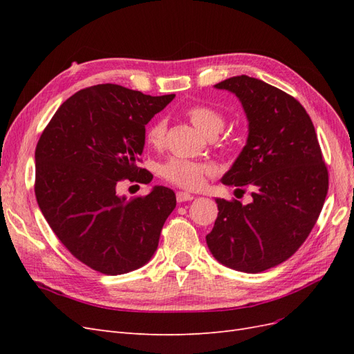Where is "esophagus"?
<instances>
[{"mask_svg": "<svg viewBox=\"0 0 354 354\" xmlns=\"http://www.w3.org/2000/svg\"><path fill=\"white\" fill-rule=\"evenodd\" d=\"M195 196L187 194V192H177V202H187L192 201Z\"/></svg>", "mask_w": 354, "mask_h": 354, "instance_id": "34e87169", "label": "esophagus"}]
</instances>
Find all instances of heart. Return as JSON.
<instances>
[{"label":"heart","mask_w":354,"mask_h":354,"mask_svg":"<svg viewBox=\"0 0 354 354\" xmlns=\"http://www.w3.org/2000/svg\"><path fill=\"white\" fill-rule=\"evenodd\" d=\"M186 116L198 130L208 137L217 136L224 127V115L207 104H194L186 109ZM167 124L162 118H156L146 127L145 140L151 147H160L164 143ZM214 174V167L196 160L173 158L160 167V176L168 183L187 190L199 189L208 176Z\"/></svg>","instance_id":"b5f03b06"}]
</instances>
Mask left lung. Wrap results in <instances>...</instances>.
Segmentation results:
<instances>
[{
	"label": "left lung",
	"mask_w": 354,
	"mask_h": 354,
	"mask_svg": "<svg viewBox=\"0 0 354 354\" xmlns=\"http://www.w3.org/2000/svg\"><path fill=\"white\" fill-rule=\"evenodd\" d=\"M241 100L248 138L226 186L251 190L246 205L217 198L218 216L207 234L221 264L260 273L283 263L315 227L328 194V168L315 127L298 100L261 80L233 77L214 85Z\"/></svg>",
	"instance_id": "1"
}]
</instances>
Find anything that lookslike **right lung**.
<instances>
[{
    "mask_svg": "<svg viewBox=\"0 0 354 354\" xmlns=\"http://www.w3.org/2000/svg\"><path fill=\"white\" fill-rule=\"evenodd\" d=\"M176 94L147 95L116 84L75 93L42 131L35 149V196L66 250L93 270L124 274L145 266L176 208L174 192L118 195L121 180L151 183L138 167L146 124Z\"/></svg>",
    "mask_w": 354,
    "mask_h": 354,
    "instance_id": "1",
    "label": "right lung"
}]
</instances>
